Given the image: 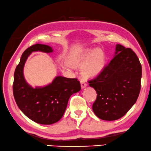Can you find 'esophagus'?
<instances>
[{
	"mask_svg": "<svg viewBox=\"0 0 151 151\" xmlns=\"http://www.w3.org/2000/svg\"><path fill=\"white\" fill-rule=\"evenodd\" d=\"M81 88L83 89L87 86V83H85L83 80H81Z\"/></svg>",
	"mask_w": 151,
	"mask_h": 151,
	"instance_id": "esophagus-1",
	"label": "esophagus"
}]
</instances>
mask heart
<instances>
[{
    "label": "heart",
    "instance_id": "b5f03b06",
    "mask_svg": "<svg viewBox=\"0 0 151 151\" xmlns=\"http://www.w3.org/2000/svg\"><path fill=\"white\" fill-rule=\"evenodd\" d=\"M105 55L100 49H94L87 51L72 64L74 66H82V73L85 77H93L99 75L105 65Z\"/></svg>",
    "mask_w": 151,
    "mask_h": 151
}]
</instances>
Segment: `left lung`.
I'll list each match as a JSON object with an SVG mask.
<instances>
[{
	"label": "left lung",
	"instance_id": "obj_1",
	"mask_svg": "<svg viewBox=\"0 0 151 151\" xmlns=\"http://www.w3.org/2000/svg\"><path fill=\"white\" fill-rule=\"evenodd\" d=\"M142 66L132 49L116 45L114 58L89 86L98 93L92 109L102 120L122 117L133 106L141 88Z\"/></svg>",
	"mask_w": 151,
	"mask_h": 151
}]
</instances>
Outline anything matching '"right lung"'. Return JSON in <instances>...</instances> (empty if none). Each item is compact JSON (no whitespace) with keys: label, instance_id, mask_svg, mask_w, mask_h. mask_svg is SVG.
<instances>
[{"label":"right lung","instance_id":"add662e5","mask_svg":"<svg viewBox=\"0 0 151 151\" xmlns=\"http://www.w3.org/2000/svg\"><path fill=\"white\" fill-rule=\"evenodd\" d=\"M38 51L51 53L53 49L46 45L35 44L24 51L14 73L13 96L27 117L39 124L50 125L62 117L70 97L80 91L81 84L77 78L58 76L47 86L33 88L29 85L24 76V66L30 53Z\"/></svg>","mask_w":151,"mask_h":151}]
</instances>
